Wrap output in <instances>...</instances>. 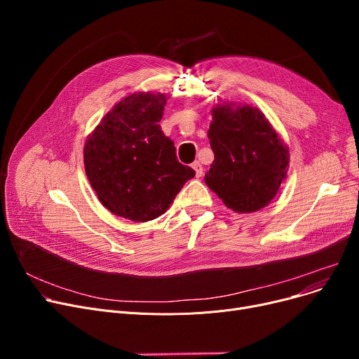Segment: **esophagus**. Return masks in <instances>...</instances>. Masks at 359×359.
I'll return each mask as SVG.
<instances>
[{
    "label": "esophagus",
    "mask_w": 359,
    "mask_h": 359,
    "mask_svg": "<svg viewBox=\"0 0 359 359\" xmlns=\"http://www.w3.org/2000/svg\"><path fill=\"white\" fill-rule=\"evenodd\" d=\"M192 167H194V170H195L196 177H201V176L203 175V167H202V164H201L199 161H195V163L192 164Z\"/></svg>",
    "instance_id": "esophagus-1"
}]
</instances>
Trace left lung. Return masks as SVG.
I'll return each instance as SVG.
<instances>
[{"instance_id": "1", "label": "left lung", "mask_w": 359, "mask_h": 359, "mask_svg": "<svg viewBox=\"0 0 359 359\" xmlns=\"http://www.w3.org/2000/svg\"><path fill=\"white\" fill-rule=\"evenodd\" d=\"M212 119L214 161L205 183L236 212L265 208L285 179L288 149L256 107L217 106Z\"/></svg>"}]
</instances>
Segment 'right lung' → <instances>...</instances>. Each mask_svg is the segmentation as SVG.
I'll use <instances>...</instances> for the list:
<instances>
[{"label":"right lung","instance_id":"right-lung-1","mask_svg":"<svg viewBox=\"0 0 359 359\" xmlns=\"http://www.w3.org/2000/svg\"><path fill=\"white\" fill-rule=\"evenodd\" d=\"M167 97L135 93L115 104L84 147V165L100 202L115 215L144 222L164 214L195 170L179 163L161 130Z\"/></svg>","mask_w":359,"mask_h":359}]
</instances>
